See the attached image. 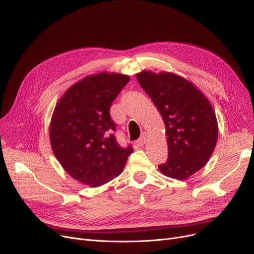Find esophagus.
Wrapping results in <instances>:
<instances>
[{"mask_svg": "<svg viewBox=\"0 0 254 254\" xmlns=\"http://www.w3.org/2000/svg\"><path fill=\"white\" fill-rule=\"evenodd\" d=\"M147 138H148L147 133H143V134L141 135V138L137 141V145H138V146H143V145H144L145 143H146Z\"/></svg>", "mask_w": 254, "mask_h": 254, "instance_id": "34e87169", "label": "esophagus"}]
</instances>
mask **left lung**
<instances>
[{"instance_id": "1", "label": "left lung", "mask_w": 254, "mask_h": 254, "mask_svg": "<svg viewBox=\"0 0 254 254\" xmlns=\"http://www.w3.org/2000/svg\"><path fill=\"white\" fill-rule=\"evenodd\" d=\"M165 124L168 160L159 170L184 181L203 168L215 150L218 121L212 104L190 81L169 72L136 73Z\"/></svg>"}]
</instances>
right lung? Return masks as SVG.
Instances as JSON below:
<instances>
[{
  "mask_svg": "<svg viewBox=\"0 0 254 254\" xmlns=\"http://www.w3.org/2000/svg\"><path fill=\"white\" fill-rule=\"evenodd\" d=\"M129 76L102 71L71 85L60 97L50 123L52 150L71 178L100 187L123 172L131 146L121 148L112 131L110 107Z\"/></svg>",
  "mask_w": 254,
  "mask_h": 254,
  "instance_id": "1",
  "label": "right lung"
}]
</instances>
